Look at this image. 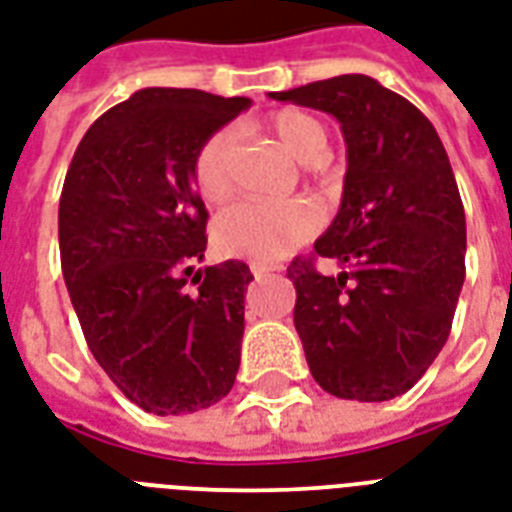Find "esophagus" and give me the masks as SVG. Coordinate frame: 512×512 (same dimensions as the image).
Listing matches in <instances>:
<instances>
[{
	"mask_svg": "<svg viewBox=\"0 0 512 512\" xmlns=\"http://www.w3.org/2000/svg\"><path fill=\"white\" fill-rule=\"evenodd\" d=\"M251 272H253V277H264V275H269V272H272V267H261V264H251Z\"/></svg>",
	"mask_w": 512,
	"mask_h": 512,
	"instance_id": "34e87169",
	"label": "esophagus"
}]
</instances>
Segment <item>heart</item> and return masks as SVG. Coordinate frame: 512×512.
<instances>
[{
    "instance_id": "obj_1",
    "label": "heart",
    "mask_w": 512,
    "mask_h": 512,
    "mask_svg": "<svg viewBox=\"0 0 512 512\" xmlns=\"http://www.w3.org/2000/svg\"><path fill=\"white\" fill-rule=\"evenodd\" d=\"M277 144L301 165H320L328 157V133L312 114L280 109L267 120ZM235 133L221 128L208 136L194 157V184L202 200L224 202L232 194ZM320 229V211L310 200L256 202L243 200L216 219L213 240L229 256L272 267L291 256Z\"/></svg>"
}]
</instances>
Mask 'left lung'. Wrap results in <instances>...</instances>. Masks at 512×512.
<instances>
[{"mask_svg":"<svg viewBox=\"0 0 512 512\" xmlns=\"http://www.w3.org/2000/svg\"><path fill=\"white\" fill-rule=\"evenodd\" d=\"M334 114L347 144L342 208L315 253L293 259V326L315 382L379 403L411 390L451 334L465 283V208L433 122L366 74L272 93Z\"/></svg>","mask_w":512,"mask_h":512,"instance_id":"1","label":"left lung"}]
</instances>
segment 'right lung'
<instances>
[{
    "label": "right lung",
    "mask_w": 512,
    "mask_h": 512,
    "mask_svg": "<svg viewBox=\"0 0 512 512\" xmlns=\"http://www.w3.org/2000/svg\"><path fill=\"white\" fill-rule=\"evenodd\" d=\"M248 106L144 87L90 125L63 181L61 269L85 342L122 395L157 417L219 403L240 368L253 275L235 259L192 275L208 243L192 168Z\"/></svg>",
    "instance_id": "1"
}]
</instances>
